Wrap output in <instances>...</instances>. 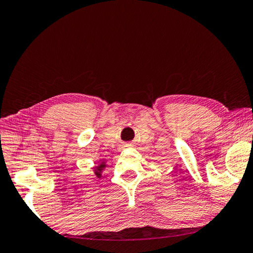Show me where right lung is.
<instances>
[{
  "mask_svg": "<svg viewBox=\"0 0 253 253\" xmlns=\"http://www.w3.org/2000/svg\"><path fill=\"white\" fill-rule=\"evenodd\" d=\"M104 168H105V162H101L99 166L94 168V173H95L97 178H101V176H102L101 173H102V171H103Z\"/></svg>",
  "mask_w": 253,
  "mask_h": 253,
  "instance_id": "add662e5",
  "label": "right lung"
}]
</instances>
